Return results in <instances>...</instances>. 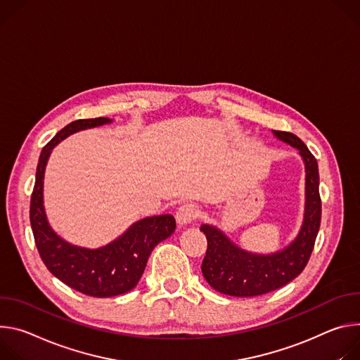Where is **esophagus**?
Listing matches in <instances>:
<instances>
[{"label":"esophagus","mask_w":360,"mask_h":360,"mask_svg":"<svg viewBox=\"0 0 360 360\" xmlns=\"http://www.w3.org/2000/svg\"><path fill=\"white\" fill-rule=\"evenodd\" d=\"M198 216V209L195 205L193 203H184L179 207L177 213H176V219H177V223L181 224V226H187L190 224L191 221H194Z\"/></svg>","instance_id":"esophagus-1"}]
</instances>
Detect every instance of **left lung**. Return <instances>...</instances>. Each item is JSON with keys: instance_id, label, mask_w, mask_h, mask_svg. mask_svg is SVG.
<instances>
[{"instance_id": "obj_1", "label": "left lung", "mask_w": 360, "mask_h": 360, "mask_svg": "<svg viewBox=\"0 0 360 360\" xmlns=\"http://www.w3.org/2000/svg\"><path fill=\"white\" fill-rule=\"evenodd\" d=\"M273 134L295 147L303 158L306 170L303 224L289 246L271 255L246 252L236 246L217 227L202 224L200 230L207 238L202 271L207 283L223 295L253 297L281 289L303 271L314 248L322 219L317 162L306 144L293 133L273 130Z\"/></svg>"}]
</instances>
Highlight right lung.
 I'll use <instances>...</instances> for the list:
<instances>
[{
    "mask_svg": "<svg viewBox=\"0 0 360 360\" xmlns=\"http://www.w3.org/2000/svg\"><path fill=\"white\" fill-rule=\"evenodd\" d=\"M105 117L77 120L60 130L39 154L30 203V221L35 246L47 269L71 289L93 297H111L130 292L139 283L153 249L176 230L170 214L146 217L100 249L78 248L61 238L50 226L43 200L44 173L53 148L68 136L111 123Z\"/></svg>",
    "mask_w": 360,
    "mask_h": 360,
    "instance_id": "obj_1",
    "label": "right lung"
}]
</instances>
